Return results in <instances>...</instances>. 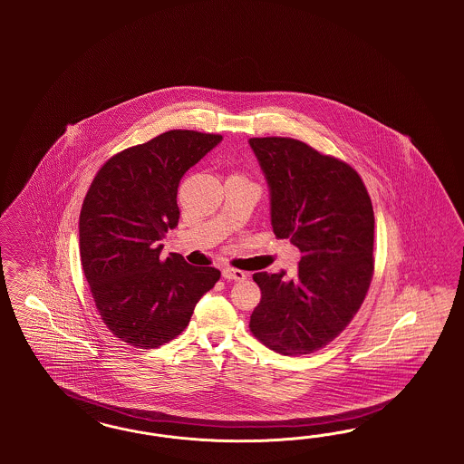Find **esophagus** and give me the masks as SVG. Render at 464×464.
Here are the masks:
<instances>
[{"mask_svg":"<svg viewBox=\"0 0 464 464\" xmlns=\"http://www.w3.org/2000/svg\"><path fill=\"white\" fill-rule=\"evenodd\" d=\"M223 277H225L226 281H245V272H241V270H237V268H225L223 270Z\"/></svg>","mask_w":464,"mask_h":464,"instance_id":"esophagus-1","label":"esophagus"}]
</instances>
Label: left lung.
Returning <instances> with one entry per match:
<instances>
[{
	"mask_svg": "<svg viewBox=\"0 0 464 464\" xmlns=\"http://www.w3.org/2000/svg\"><path fill=\"white\" fill-rule=\"evenodd\" d=\"M270 190V221L301 260L285 272L253 274L262 291L250 330L270 351L304 355L337 338L364 301L374 272V211L351 165L303 140H248Z\"/></svg>",
	"mask_w": 464,
	"mask_h": 464,
	"instance_id": "8db88e82",
	"label": "left lung"
}]
</instances>
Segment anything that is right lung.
Returning a JSON list of instances; mask_svg holds the SVG:
<instances>
[{"mask_svg":"<svg viewBox=\"0 0 464 464\" xmlns=\"http://www.w3.org/2000/svg\"><path fill=\"white\" fill-rule=\"evenodd\" d=\"M223 140L219 134L169 130L112 156L95 175L80 212V253L100 316L113 335L156 349L180 335L198 299L221 272L161 256L179 225L183 173Z\"/></svg>","mask_w":464,"mask_h":464,"instance_id":"1","label":"right lung"}]
</instances>
